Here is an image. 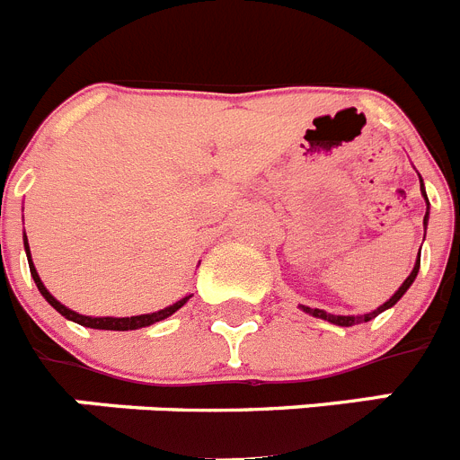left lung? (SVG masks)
<instances>
[{"mask_svg": "<svg viewBox=\"0 0 460 460\" xmlns=\"http://www.w3.org/2000/svg\"><path fill=\"white\" fill-rule=\"evenodd\" d=\"M420 189H421V195H424L426 200V214H424V237H426V226H429V195H426V186H424V180L420 177ZM420 262H421V249H420V255H417V260H414V267L412 271H410L408 279L401 283V288H398L396 292H394L392 296H389L387 302L382 304V306H377L376 311H368V313H361V315H334V313H327L323 311V308H311V306H304V304H299V308H302L304 313H308V315H313V318H320V320H327V323L332 324H339V327H352V324H361V323H368V320L377 318L382 311H387V308H392L394 304L401 299V296L405 295V292L410 290V286L414 283V279H417V274H420Z\"/></svg>", "mask_w": 460, "mask_h": 460, "instance_id": "obj_1", "label": "left lung"}]
</instances>
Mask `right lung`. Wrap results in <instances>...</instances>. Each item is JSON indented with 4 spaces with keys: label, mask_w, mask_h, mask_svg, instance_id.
Returning <instances> with one entry per match:
<instances>
[{
    "label": "right lung",
    "mask_w": 460,
    "mask_h": 460,
    "mask_svg": "<svg viewBox=\"0 0 460 460\" xmlns=\"http://www.w3.org/2000/svg\"><path fill=\"white\" fill-rule=\"evenodd\" d=\"M22 242H24V253H27V262H30V271H31V279H34L36 288H39V292L43 295V299H46L48 304H50L52 308H55L57 313H62L64 318L66 320H73V323L83 324V327H89V329H108V332H131V329H142V327H149V324L154 323H161V320L170 318L172 313L180 311L181 306H184L186 302L190 299V295L181 296L180 302L170 304V306L161 308V311H154V313H142V315H131V318H92V315H83V313H75L71 311L68 306H64L59 299H55V296L50 295V290H48L46 286H43V280H40L39 271H36L34 262H31V253H30V242H27V234L22 233Z\"/></svg>",
    "instance_id": "right-lung-1"
}]
</instances>
